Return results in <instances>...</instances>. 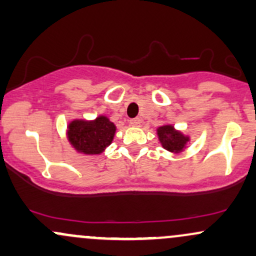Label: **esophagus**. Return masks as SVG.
Listing matches in <instances>:
<instances>
[{
	"instance_id": "esophagus-1",
	"label": "esophagus",
	"mask_w": 256,
	"mask_h": 256,
	"mask_svg": "<svg viewBox=\"0 0 256 256\" xmlns=\"http://www.w3.org/2000/svg\"><path fill=\"white\" fill-rule=\"evenodd\" d=\"M130 125L134 126V128H138L141 125V119L140 118H134V119L130 120Z\"/></svg>"
}]
</instances>
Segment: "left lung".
<instances>
[{"label":"left lung","mask_w":256,"mask_h":256,"mask_svg":"<svg viewBox=\"0 0 256 256\" xmlns=\"http://www.w3.org/2000/svg\"><path fill=\"white\" fill-rule=\"evenodd\" d=\"M159 141L162 148L171 153H181L190 142V137L184 136L181 131L175 130L172 125H162L156 128Z\"/></svg>","instance_id":"obj_1"}]
</instances>
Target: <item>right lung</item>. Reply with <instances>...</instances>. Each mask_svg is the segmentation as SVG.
<instances>
[{"label":"right lung","instance_id":"obj_1","mask_svg":"<svg viewBox=\"0 0 256 256\" xmlns=\"http://www.w3.org/2000/svg\"><path fill=\"white\" fill-rule=\"evenodd\" d=\"M116 126L104 115L94 120L75 119L69 122L66 136L70 144L78 153L100 154L113 142Z\"/></svg>","mask_w":256,"mask_h":256}]
</instances>
